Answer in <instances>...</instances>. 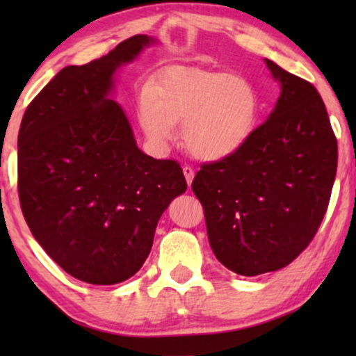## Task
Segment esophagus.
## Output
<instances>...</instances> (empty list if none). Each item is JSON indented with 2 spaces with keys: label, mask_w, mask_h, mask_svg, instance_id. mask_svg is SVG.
Here are the masks:
<instances>
[{
  "label": "esophagus",
  "mask_w": 356,
  "mask_h": 356,
  "mask_svg": "<svg viewBox=\"0 0 356 356\" xmlns=\"http://www.w3.org/2000/svg\"><path fill=\"white\" fill-rule=\"evenodd\" d=\"M183 173H184V178H186L188 186H191V183H193V179H194V170L191 167H184L183 168Z\"/></svg>",
  "instance_id": "obj_1"
}]
</instances>
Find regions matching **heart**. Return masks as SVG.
Masks as SVG:
<instances>
[{
  "label": "heart",
  "instance_id": "obj_1",
  "mask_svg": "<svg viewBox=\"0 0 356 356\" xmlns=\"http://www.w3.org/2000/svg\"><path fill=\"white\" fill-rule=\"evenodd\" d=\"M259 113V94L246 77L193 66L163 70L139 104L140 126L155 145L172 143L177 123H184L186 149L206 162L238 152L256 131Z\"/></svg>",
  "mask_w": 356,
  "mask_h": 356
}]
</instances>
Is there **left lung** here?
<instances>
[{"label": "left lung", "mask_w": 356, "mask_h": 356, "mask_svg": "<svg viewBox=\"0 0 356 356\" xmlns=\"http://www.w3.org/2000/svg\"><path fill=\"white\" fill-rule=\"evenodd\" d=\"M264 61L280 84L269 118L238 152L204 163L193 181L213 254L246 277L289 266L309 245L337 172V139L318 90Z\"/></svg>", "instance_id": "1"}]
</instances>
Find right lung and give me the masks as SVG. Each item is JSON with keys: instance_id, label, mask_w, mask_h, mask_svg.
Listing matches in <instances>:
<instances>
[{"instance_id": "1", "label": "right lung", "mask_w": 356, "mask_h": 356, "mask_svg": "<svg viewBox=\"0 0 356 356\" xmlns=\"http://www.w3.org/2000/svg\"><path fill=\"white\" fill-rule=\"evenodd\" d=\"M157 40L134 35L84 66H66L24 113L17 189L32 235L67 274L92 285L133 277L147 259L159 218L186 191L175 160L136 144L111 99L115 72Z\"/></svg>"}]
</instances>
